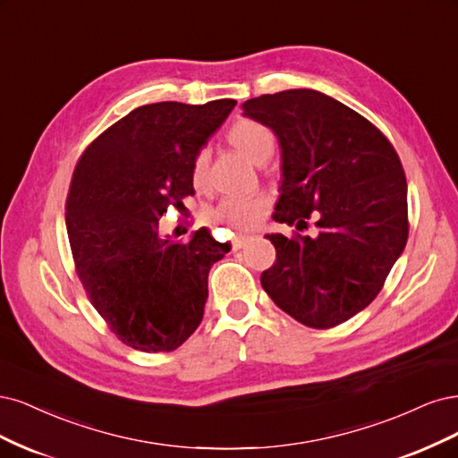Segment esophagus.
Wrapping results in <instances>:
<instances>
[{
    "instance_id": "esophagus-1",
    "label": "esophagus",
    "mask_w": 458,
    "mask_h": 458,
    "mask_svg": "<svg viewBox=\"0 0 458 458\" xmlns=\"http://www.w3.org/2000/svg\"><path fill=\"white\" fill-rule=\"evenodd\" d=\"M249 240H250V235H249V233H240V235H235V238L232 240V247H233V249H242Z\"/></svg>"
}]
</instances>
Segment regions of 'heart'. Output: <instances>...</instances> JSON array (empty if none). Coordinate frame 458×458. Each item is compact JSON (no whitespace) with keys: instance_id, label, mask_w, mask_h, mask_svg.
Instances as JSON below:
<instances>
[{"instance_id":"b5f03b06","label":"heart","mask_w":458,"mask_h":458,"mask_svg":"<svg viewBox=\"0 0 458 458\" xmlns=\"http://www.w3.org/2000/svg\"><path fill=\"white\" fill-rule=\"evenodd\" d=\"M228 142L235 150H240L247 159L257 161L270 150H274L272 132L267 125L255 120H238L228 132ZM205 173H208V156L199 152L191 164V182L201 186L205 182ZM268 205V198L250 196V198H226L220 201L218 208L213 211V218L216 223H223L233 228H249L257 225V220L264 213Z\"/></svg>"}]
</instances>
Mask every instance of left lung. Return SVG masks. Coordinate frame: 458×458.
Segmentation results:
<instances>
[{"mask_svg":"<svg viewBox=\"0 0 458 458\" xmlns=\"http://www.w3.org/2000/svg\"><path fill=\"white\" fill-rule=\"evenodd\" d=\"M243 114L270 127L282 148L274 220L318 235L268 233L274 267L260 284L306 327L329 329L375 301L403 253L407 181L394 146L343 102L314 89L245 100Z\"/></svg>","mask_w":458,"mask_h":458,"instance_id":"8db88e82","label":"left lung"}]
</instances>
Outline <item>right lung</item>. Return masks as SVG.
<instances>
[{"label":"right lung","instance_id":"obj_1","mask_svg":"<svg viewBox=\"0 0 458 458\" xmlns=\"http://www.w3.org/2000/svg\"><path fill=\"white\" fill-rule=\"evenodd\" d=\"M235 100L156 102L129 112L87 146L72 174L66 230L80 282L120 341L171 352L198 329L208 277L228 243L208 228L188 242L159 233L169 208L194 196L191 164Z\"/></svg>","mask_w":458,"mask_h":458}]
</instances>
